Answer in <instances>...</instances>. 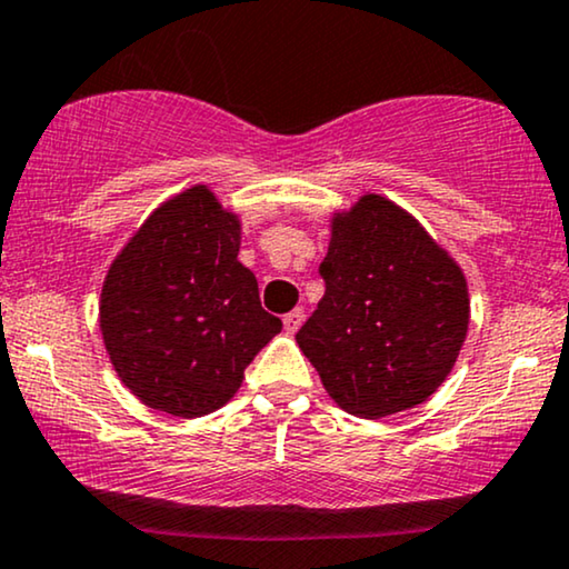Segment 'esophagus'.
<instances>
[{
	"mask_svg": "<svg viewBox=\"0 0 569 569\" xmlns=\"http://www.w3.org/2000/svg\"><path fill=\"white\" fill-rule=\"evenodd\" d=\"M301 322H305V309H293V312L283 315L286 333H297V330L301 328Z\"/></svg>",
	"mask_w": 569,
	"mask_h": 569,
	"instance_id": "esophagus-1",
	"label": "esophagus"
}]
</instances>
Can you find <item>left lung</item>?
I'll return each instance as SVG.
<instances>
[{
	"label": "left lung",
	"mask_w": 569,
	"mask_h": 569,
	"mask_svg": "<svg viewBox=\"0 0 569 569\" xmlns=\"http://www.w3.org/2000/svg\"><path fill=\"white\" fill-rule=\"evenodd\" d=\"M318 309L297 333L328 397L378 420L422 405L455 368L470 322L467 280L412 214L365 193L330 220Z\"/></svg>",
	"instance_id": "left-lung-1"
}]
</instances>
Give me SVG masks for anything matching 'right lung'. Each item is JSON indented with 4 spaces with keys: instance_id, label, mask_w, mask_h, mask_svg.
I'll return each instance as SVG.
<instances>
[{
    "instance_id": "right-lung-1",
    "label": "right lung",
    "mask_w": 569,
    "mask_h": 569,
    "mask_svg": "<svg viewBox=\"0 0 569 569\" xmlns=\"http://www.w3.org/2000/svg\"><path fill=\"white\" fill-rule=\"evenodd\" d=\"M239 214L191 186L143 220L107 270L99 328L118 378L143 405L201 417L233 399L283 322L239 262Z\"/></svg>"
}]
</instances>
